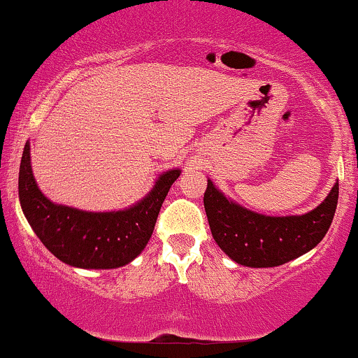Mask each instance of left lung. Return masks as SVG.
Instances as JSON below:
<instances>
[{
    "label": "left lung",
    "instance_id": "1",
    "mask_svg": "<svg viewBox=\"0 0 358 358\" xmlns=\"http://www.w3.org/2000/svg\"><path fill=\"white\" fill-rule=\"evenodd\" d=\"M337 200L338 182L309 213L268 216L228 198L208 178L203 203L213 238L229 259L248 268H274L306 255L322 241L336 215Z\"/></svg>",
    "mask_w": 358,
    "mask_h": 358
}]
</instances>
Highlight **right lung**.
<instances>
[{
    "mask_svg": "<svg viewBox=\"0 0 358 358\" xmlns=\"http://www.w3.org/2000/svg\"><path fill=\"white\" fill-rule=\"evenodd\" d=\"M182 170L158 175L150 192L135 205L117 211H84L59 205L41 192L26 142L20 165V203L41 243L72 268L115 269L132 262L145 250L162 203Z\"/></svg>",
    "mask_w": 358,
    "mask_h": 358,
    "instance_id": "obj_1",
    "label": "right lung"
}]
</instances>
